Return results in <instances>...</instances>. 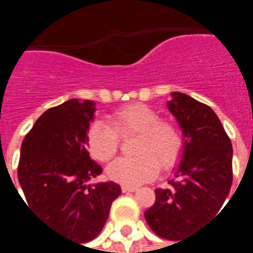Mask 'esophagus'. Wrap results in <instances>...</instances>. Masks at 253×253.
<instances>
[{
  "mask_svg": "<svg viewBox=\"0 0 253 253\" xmlns=\"http://www.w3.org/2000/svg\"><path fill=\"white\" fill-rule=\"evenodd\" d=\"M122 191H123V192H135V191H137V187L122 186Z\"/></svg>",
  "mask_w": 253,
  "mask_h": 253,
  "instance_id": "1",
  "label": "esophagus"
}]
</instances>
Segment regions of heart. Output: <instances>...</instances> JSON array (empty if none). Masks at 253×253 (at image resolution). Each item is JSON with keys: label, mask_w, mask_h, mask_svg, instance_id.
Here are the masks:
<instances>
[{"label": "heart", "mask_w": 253, "mask_h": 253, "mask_svg": "<svg viewBox=\"0 0 253 253\" xmlns=\"http://www.w3.org/2000/svg\"><path fill=\"white\" fill-rule=\"evenodd\" d=\"M121 135L138 134L135 157H121L107 168L111 180L123 186H138L153 179L159 168L168 169L179 160L183 135L172 122L160 121V115L148 105L130 104L111 115V126L94 122L89 127L86 143L90 154L99 161L115 156ZM160 165L159 166L158 164Z\"/></svg>", "instance_id": "1"}]
</instances>
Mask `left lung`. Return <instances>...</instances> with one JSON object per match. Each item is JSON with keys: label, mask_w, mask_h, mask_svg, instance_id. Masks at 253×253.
<instances>
[{"label": "left lung", "mask_w": 253, "mask_h": 253, "mask_svg": "<svg viewBox=\"0 0 253 253\" xmlns=\"http://www.w3.org/2000/svg\"><path fill=\"white\" fill-rule=\"evenodd\" d=\"M170 96L167 107L183 132L180 164L172 187L156 190V202L145 218L160 237L179 241L221 210L233 180V149L209 105L180 92Z\"/></svg>", "instance_id": "left-lung-1"}]
</instances>
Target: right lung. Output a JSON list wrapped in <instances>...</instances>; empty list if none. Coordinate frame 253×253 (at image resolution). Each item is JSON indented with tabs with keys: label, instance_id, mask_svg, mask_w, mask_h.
Segmentation results:
<instances>
[{
	"label": "right lung",
	"instance_id": "add662e5",
	"mask_svg": "<svg viewBox=\"0 0 253 253\" xmlns=\"http://www.w3.org/2000/svg\"><path fill=\"white\" fill-rule=\"evenodd\" d=\"M94 111V101L78 99L47 110L21 143L17 169L25 206L80 244L97 237L122 192L114 181L89 184L103 172L86 150Z\"/></svg>",
	"mask_w": 253,
	"mask_h": 253
}]
</instances>
